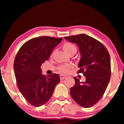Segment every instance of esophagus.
Returning a JSON list of instances; mask_svg holds the SVG:
<instances>
[{
	"label": "esophagus",
	"mask_w": 124,
	"mask_h": 124,
	"mask_svg": "<svg viewBox=\"0 0 124 124\" xmlns=\"http://www.w3.org/2000/svg\"><path fill=\"white\" fill-rule=\"evenodd\" d=\"M66 78V76H65V75H60V79H61V80H63V79H65Z\"/></svg>",
	"instance_id": "obj_1"
}]
</instances>
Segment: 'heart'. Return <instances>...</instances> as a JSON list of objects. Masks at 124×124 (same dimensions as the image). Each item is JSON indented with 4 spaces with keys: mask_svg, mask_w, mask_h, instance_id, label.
Returning a JSON list of instances; mask_svg holds the SVG:
<instances>
[{
    "mask_svg": "<svg viewBox=\"0 0 124 124\" xmlns=\"http://www.w3.org/2000/svg\"><path fill=\"white\" fill-rule=\"evenodd\" d=\"M63 49L67 54L70 55L72 53H76L77 51V48L76 45L71 42H65L63 45ZM72 65L70 64L67 65H62L59 66L58 70L60 73H67L69 72V69L71 68Z\"/></svg>",
    "mask_w": 124,
    "mask_h": 124,
    "instance_id": "1",
    "label": "heart"
}]
</instances>
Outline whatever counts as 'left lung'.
I'll return each instance as SVG.
<instances>
[{"mask_svg": "<svg viewBox=\"0 0 124 124\" xmlns=\"http://www.w3.org/2000/svg\"><path fill=\"white\" fill-rule=\"evenodd\" d=\"M65 38L78 45L81 55L78 73L86 77L84 82L74 77L75 84L70 89V95L79 106L91 107L103 97L110 80L109 54L103 44L87 35L81 34Z\"/></svg>", "mask_w": 124, "mask_h": 124, "instance_id": "8db88e82", "label": "left lung"}]
</instances>
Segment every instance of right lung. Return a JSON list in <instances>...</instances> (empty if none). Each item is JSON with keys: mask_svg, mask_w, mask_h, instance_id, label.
I'll use <instances>...</instances> for the list:
<instances>
[{"mask_svg": "<svg viewBox=\"0 0 124 124\" xmlns=\"http://www.w3.org/2000/svg\"><path fill=\"white\" fill-rule=\"evenodd\" d=\"M62 40V38L47 36L32 38L21 46L16 56L14 71L17 85L25 99L32 106L45 104L60 82L58 74L42 75L41 66Z\"/></svg>", "mask_w": 124, "mask_h": 124, "instance_id": "right-lung-1", "label": "right lung"}]
</instances>
